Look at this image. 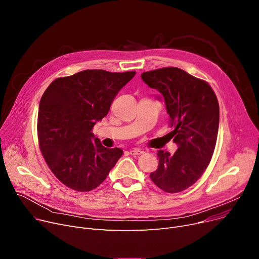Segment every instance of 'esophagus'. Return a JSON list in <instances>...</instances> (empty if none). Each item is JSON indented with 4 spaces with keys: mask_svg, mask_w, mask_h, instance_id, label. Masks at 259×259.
<instances>
[{
    "mask_svg": "<svg viewBox=\"0 0 259 259\" xmlns=\"http://www.w3.org/2000/svg\"><path fill=\"white\" fill-rule=\"evenodd\" d=\"M143 153V151L142 150H140V149H133V150H131L130 151V154L131 155H141Z\"/></svg>",
    "mask_w": 259,
    "mask_h": 259,
    "instance_id": "obj_1",
    "label": "esophagus"
}]
</instances>
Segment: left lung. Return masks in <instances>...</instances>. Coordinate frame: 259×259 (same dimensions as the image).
I'll return each mask as SVG.
<instances>
[{
	"label": "left lung",
	"mask_w": 259,
	"mask_h": 259,
	"mask_svg": "<svg viewBox=\"0 0 259 259\" xmlns=\"http://www.w3.org/2000/svg\"><path fill=\"white\" fill-rule=\"evenodd\" d=\"M141 78L163 97L169 116V134L177 144L170 155L159 150L158 168L150 177L166 193L187 190L198 180L211 161L219 126V105L206 82L177 67L143 72Z\"/></svg>",
	"instance_id": "8db88e82"
}]
</instances>
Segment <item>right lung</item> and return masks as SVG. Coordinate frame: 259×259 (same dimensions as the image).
<instances>
[{"label":"right lung","mask_w":259,"mask_h":259,"mask_svg":"<svg viewBox=\"0 0 259 259\" xmlns=\"http://www.w3.org/2000/svg\"><path fill=\"white\" fill-rule=\"evenodd\" d=\"M136 71L82 70L56 79L43 94L38 137L46 163L66 187L89 192L105 180L123 151L108 149L92 133Z\"/></svg>","instance_id":"add662e5"}]
</instances>
